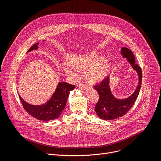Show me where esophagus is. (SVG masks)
Masks as SVG:
<instances>
[{
    "mask_svg": "<svg viewBox=\"0 0 161 161\" xmlns=\"http://www.w3.org/2000/svg\"><path fill=\"white\" fill-rule=\"evenodd\" d=\"M78 86H79V88H80V89H81V90H85V89H86V88L88 87V86H87L86 85L83 84V83H80L79 85H78Z\"/></svg>",
    "mask_w": 161,
    "mask_h": 161,
    "instance_id": "34e87169",
    "label": "esophagus"
}]
</instances>
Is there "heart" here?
<instances>
[{"instance_id":"b5f03b06","label":"heart","mask_w":161,"mask_h":161,"mask_svg":"<svg viewBox=\"0 0 161 161\" xmlns=\"http://www.w3.org/2000/svg\"><path fill=\"white\" fill-rule=\"evenodd\" d=\"M69 64L64 63L63 68L69 75L77 76L78 71H85L86 80L91 83L103 81L108 71V62L106 57H100L97 51L76 53L68 58Z\"/></svg>"}]
</instances>
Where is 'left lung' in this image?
<instances>
[{"label": "left lung", "mask_w": 161, "mask_h": 161, "mask_svg": "<svg viewBox=\"0 0 161 161\" xmlns=\"http://www.w3.org/2000/svg\"><path fill=\"white\" fill-rule=\"evenodd\" d=\"M121 53L124 58H127L132 68L137 71L139 78V83L134 92L129 97L125 99H119L113 96L109 88V76L94 85V88L97 90L99 96V101L95 106V111L99 118L103 120H113L124 116L134 104L141 89L142 69L135 63L136 59L132 52L127 48L122 47Z\"/></svg>", "instance_id": "8db88e82"}]
</instances>
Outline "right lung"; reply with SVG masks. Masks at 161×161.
<instances>
[{"label": "right lung", "mask_w": 161, "mask_h": 161, "mask_svg": "<svg viewBox=\"0 0 161 161\" xmlns=\"http://www.w3.org/2000/svg\"><path fill=\"white\" fill-rule=\"evenodd\" d=\"M38 42L36 43L27 52L37 50L38 48ZM75 88V85L65 82H60L52 97L45 104L42 105H32L25 102L19 95V97L24 109L32 117L39 120L47 122L57 119L60 117L61 113L65 107L70 91L73 90Z\"/></svg>", "instance_id": "1"}]
</instances>
